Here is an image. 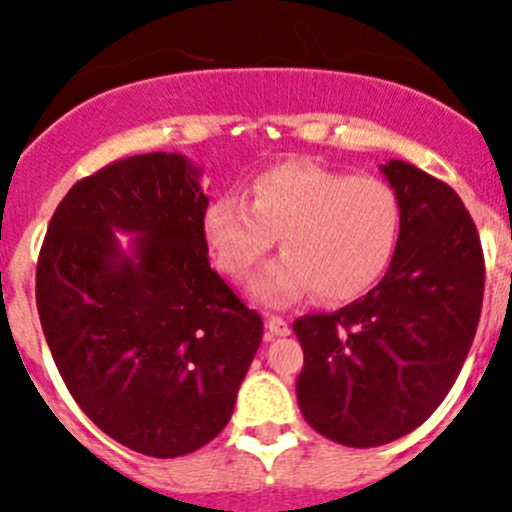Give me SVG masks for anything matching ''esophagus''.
Listing matches in <instances>:
<instances>
[{
  "instance_id": "34e87169",
  "label": "esophagus",
  "mask_w": 512,
  "mask_h": 512,
  "mask_svg": "<svg viewBox=\"0 0 512 512\" xmlns=\"http://www.w3.org/2000/svg\"><path fill=\"white\" fill-rule=\"evenodd\" d=\"M266 328H268V335H278V337H286L291 335V323H288L286 318H281V315H268L266 318Z\"/></svg>"
}]
</instances>
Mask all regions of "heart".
<instances>
[{
    "instance_id": "b5f03b06",
    "label": "heart",
    "mask_w": 512,
    "mask_h": 512,
    "mask_svg": "<svg viewBox=\"0 0 512 512\" xmlns=\"http://www.w3.org/2000/svg\"><path fill=\"white\" fill-rule=\"evenodd\" d=\"M204 231L217 266L236 281L281 236L283 256L251 283L263 303L288 305L310 288L323 303H345L387 268L399 236V202L377 177L288 162L251 182L249 202L217 199Z\"/></svg>"
}]
</instances>
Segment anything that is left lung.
I'll use <instances>...</instances> for the list:
<instances>
[{
    "instance_id": "obj_1",
    "label": "left lung",
    "mask_w": 512,
    "mask_h": 512,
    "mask_svg": "<svg viewBox=\"0 0 512 512\" xmlns=\"http://www.w3.org/2000/svg\"><path fill=\"white\" fill-rule=\"evenodd\" d=\"M402 231L389 271L365 298L293 323L305 367L298 404L325 439L382 446L436 412L481 318L486 261L461 197L402 160L382 167Z\"/></svg>"
}]
</instances>
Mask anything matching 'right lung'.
<instances>
[{
    "mask_svg": "<svg viewBox=\"0 0 512 512\" xmlns=\"http://www.w3.org/2000/svg\"><path fill=\"white\" fill-rule=\"evenodd\" d=\"M209 197L177 152L115 160L78 179L36 263V308L59 374L100 431L177 458L226 424L263 320L209 266ZM113 228L142 233L136 261Z\"/></svg>",
    "mask_w": 512,
    "mask_h": 512,
    "instance_id": "obj_1",
    "label": "right lung"
}]
</instances>
